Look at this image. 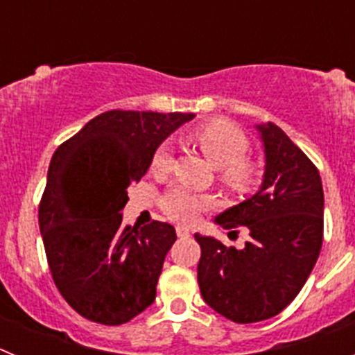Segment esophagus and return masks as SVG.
<instances>
[{"label": "esophagus", "instance_id": "esophagus-1", "mask_svg": "<svg viewBox=\"0 0 355 355\" xmlns=\"http://www.w3.org/2000/svg\"><path fill=\"white\" fill-rule=\"evenodd\" d=\"M175 233H178V236H180V238H188V236H190V231H188V229L184 227V225H178V227H175Z\"/></svg>", "mask_w": 355, "mask_h": 355}]
</instances>
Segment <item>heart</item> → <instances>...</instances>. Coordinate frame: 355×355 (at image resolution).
Wrapping results in <instances>:
<instances>
[{
	"instance_id": "1",
	"label": "heart",
	"mask_w": 355,
	"mask_h": 355,
	"mask_svg": "<svg viewBox=\"0 0 355 355\" xmlns=\"http://www.w3.org/2000/svg\"><path fill=\"white\" fill-rule=\"evenodd\" d=\"M200 150L215 168H220V181L231 192H247L258 183V168L247 162L249 140L245 133L227 121H213L193 135ZM172 165V149L168 144L156 147L150 158V168L156 174L167 172ZM206 200L183 187L171 188L162 199L163 211L175 222H196L205 209Z\"/></svg>"
}]
</instances>
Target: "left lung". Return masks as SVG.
Segmentation results:
<instances>
[{
	"mask_svg": "<svg viewBox=\"0 0 355 355\" xmlns=\"http://www.w3.org/2000/svg\"><path fill=\"white\" fill-rule=\"evenodd\" d=\"M265 153L258 192L215 222L249 229L243 249L196 233L197 281L205 302L236 324L279 315L299 295L324 236V188L311 159L274 122L256 124Z\"/></svg>",
	"mask_w": 355,
	"mask_h": 355,
	"instance_id": "left-lung-1",
	"label": "left lung"
}]
</instances>
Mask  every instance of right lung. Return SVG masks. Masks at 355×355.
<instances>
[{
    "instance_id": "obj_1",
    "label": "right lung",
    "mask_w": 355,
    "mask_h": 355,
    "mask_svg": "<svg viewBox=\"0 0 355 355\" xmlns=\"http://www.w3.org/2000/svg\"><path fill=\"white\" fill-rule=\"evenodd\" d=\"M193 117L112 110L55 150L39 208L40 234L56 288L85 318L121 325L155 302L175 229L158 220L124 225L122 209L156 147Z\"/></svg>"
}]
</instances>
